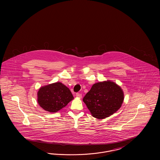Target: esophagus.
<instances>
[{
	"label": "esophagus",
	"instance_id": "esophagus-1",
	"mask_svg": "<svg viewBox=\"0 0 160 160\" xmlns=\"http://www.w3.org/2000/svg\"><path fill=\"white\" fill-rule=\"evenodd\" d=\"M76 97H78V98H81L82 97V95L81 93H77Z\"/></svg>",
	"mask_w": 160,
	"mask_h": 160
}]
</instances>
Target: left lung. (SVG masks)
I'll return each instance as SVG.
<instances>
[{
    "label": "left lung",
    "instance_id": "obj_1",
    "mask_svg": "<svg viewBox=\"0 0 160 160\" xmlns=\"http://www.w3.org/2000/svg\"><path fill=\"white\" fill-rule=\"evenodd\" d=\"M123 99L121 87L108 80L93 84L83 101L92 116L101 119L116 112L122 106Z\"/></svg>",
    "mask_w": 160,
    "mask_h": 160
}]
</instances>
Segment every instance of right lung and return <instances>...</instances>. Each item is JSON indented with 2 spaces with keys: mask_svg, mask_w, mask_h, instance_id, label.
Wrapping results in <instances>:
<instances>
[{
  "mask_svg": "<svg viewBox=\"0 0 160 160\" xmlns=\"http://www.w3.org/2000/svg\"><path fill=\"white\" fill-rule=\"evenodd\" d=\"M37 95L39 105L52 113L58 112L74 99L70 90L60 82L41 87Z\"/></svg>",
  "mask_w": 160,
  "mask_h": 160,
  "instance_id": "add662e5",
  "label": "right lung"
}]
</instances>
